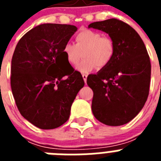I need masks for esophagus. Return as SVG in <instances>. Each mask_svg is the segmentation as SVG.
<instances>
[{
  "label": "esophagus",
  "mask_w": 161,
  "mask_h": 161,
  "mask_svg": "<svg viewBox=\"0 0 161 161\" xmlns=\"http://www.w3.org/2000/svg\"><path fill=\"white\" fill-rule=\"evenodd\" d=\"M87 75H86V74H83V75H82V77H83V79H84V81H85V83L86 84V81H87Z\"/></svg>",
  "instance_id": "1"
}]
</instances>
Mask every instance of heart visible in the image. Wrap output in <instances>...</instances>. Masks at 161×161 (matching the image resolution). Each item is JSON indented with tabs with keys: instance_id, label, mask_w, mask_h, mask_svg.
<instances>
[{
	"instance_id": "1",
	"label": "heart",
	"mask_w": 161,
	"mask_h": 161,
	"mask_svg": "<svg viewBox=\"0 0 161 161\" xmlns=\"http://www.w3.org/2000/svg\"><path fill=\"white\" fill-rule=\"evenodd\" d=\"M76 44L67 42L62 53L68 63L75 65L81 58L84 59L76 67L81 73H88L97 68L107 66L113 59L115 45L109 37L92 30H81L75 35Z\"/></svg>"
}]
</instances>
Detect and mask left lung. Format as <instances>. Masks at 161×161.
Here are the masks:
<instances>
[{
	"label": "left lung",
	"instance_id": "1",
	"mask_svg": "<svg viewBox=\"0 0 161 161\" xmlns=\"http://www.w3.org/2000/svg\"><path fill=\"white\" fill-rule=\"evenodd\" d=\"M89 28L109 35L115 45L110 63L87 77L93 91L92 111L108 126L129 123L147 101L151 80V63L142 38L128 24L115 18L96 22Z\"/></svg>",
	"mask_w": 161,
	"mask_h": 161
}]
</instances>
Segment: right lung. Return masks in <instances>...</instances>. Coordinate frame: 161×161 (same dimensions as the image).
<instances>
[{"mask_svg":"<svg viewBox=\"0 0 161 161\" xmlns=\"http://www.w3.org/2000/svg\"><path fill=\"white\" fill-rule=\"evenodd\" d=\"M76 31L72 25L41 24L17 44L11 62L12 93L21 114L38 128L50 130L66 123L85 85L81 74L62 53Z\"/></svg>","mask_w":161,"mask_h":161,"instance_id":"right-lung-1","label":"right lung"}]
</instances>
